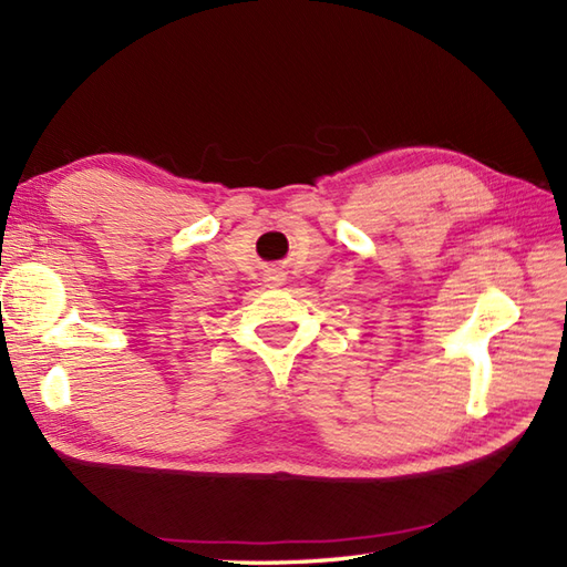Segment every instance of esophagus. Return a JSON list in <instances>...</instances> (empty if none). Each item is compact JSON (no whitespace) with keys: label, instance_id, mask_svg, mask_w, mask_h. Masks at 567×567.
<instances>
[{"label":"esophagus","instance_id":"34e87169","mask_svg":"<svg viewBox=\"0 0 567 567\" xmlns=\"http://www.w3.org/2000/svg\"><path fill=\"white\" fill-rule=\"evenodd\" d=\"M268 282H270L272 287L282 285V282H285V272H280V270H272V272H268Z\"/></svg>","mask_w":567,"mask_h":567}]
</instances>
